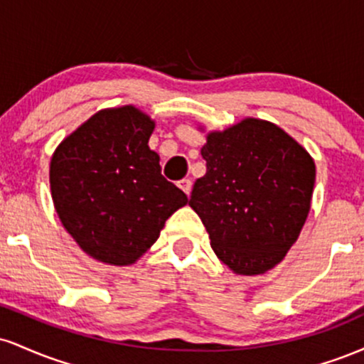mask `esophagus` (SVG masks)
I'll list each match as a JSON object with an SVG mask.
<instances>
[{
	"instance_id": "obj_1",
	"label": "esophagus",
	"mask_w": 364,
	"mask_h": 364,
	"mask_svg": "<svg viewBox=\"0 0 364 364\" xmlns=\"http://www.w3.org/2000/svg\"><path fill=\"white\" fill-rule=\"evenodd\" d=\"M178 186L181 188V190L185 191L186 195H190V193H191V186H193V183H191V179H186V178H185V179H181V181L178 183Z\"/></svg>"
}]
</instances>
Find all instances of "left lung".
Masks as SVG:
<instances>
[{"mask_svg":"<svg viewBox=\"0 0 364 364\" xmlns=\"http://www.w3.org/2000/svg\"><path fill=\"white\" fill-rule=\"evenodd\" d=\"M202 157L207 173L195 181L190 207L212 250L236 274L267 272L301 232L315 162L284 129L253 118L210 133Z\"/></svg>","mask_w":364,"mask_h":364,"instance_id":"left-lung-1","label":"left lung"}]
</instances>
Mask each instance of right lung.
Listing matches in <instances>:
<instances>
[{
	"mask_svg": "<svg viewBox=\"0 0 364 364\" xmlns=\"http://www.w3.org/2000/svg\"><path fill=\"white\" fill-rule=\"evenodd\" d=\"M154 121L133 106L101 111L61 141L49 183L63 225L95 260L129 265L188 198L149 149Z\"/></svg>",
	"mask_w": 364,
	"mask_h": 364,
	"instance_id": "1",
	"label": "right lung"
}]
</instances>
